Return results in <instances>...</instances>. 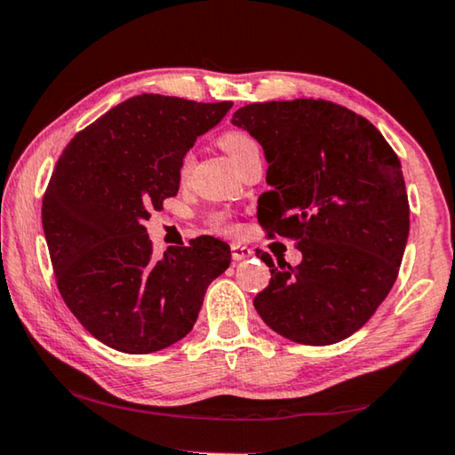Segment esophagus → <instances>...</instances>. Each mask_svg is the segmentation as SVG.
I'll return each instance as SVG.
<instances>
[{"label": "esophagus", "mask_w": 455, "mask_h": 455, "mask_svg": "<svg viewBox=\"0 0 455 455\" xmlns=\"http://www.w3.org/2000/svg\"><path fill=\"white\" fill-rule=\"evenodd\" d=\"M230 255H233V261H244V259L253 255V251L244 247V244H233V247H230Z\"/></svg>", "instance_id": "1"}]
</instances>
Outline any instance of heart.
<instances>
[{
	"instance_id": "obj_1",
	"label": "heart",
	"mask_w": 455,
	"mask_h": 455,
	"mask_svg": "<svg viewBox=\"0 0 455 455\" xmlns=\"http://www.w3.org/2000/svg\"><path fill=\"white\" fill-rule=\"evenodd\" d=\"M220 146H222V149L227 151V154L230 156V160H233L235 164H239L243 157L249 154V151H253V149L259 148L253 137H251L247 132H241V129H233V132L222 133ZM190 165H192V156L186 154L182 164H180V176H182V178L188 176ZM211 225L216 230H228L230 228L228 219H227V216H222V214L212 216Z\"/></svg>"
}]
</instances>
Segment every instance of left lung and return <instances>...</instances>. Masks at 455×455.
<instances>
[{"label": "left lung", "instance_id": "obj_1", "mask_svg": "<svg viewBox=\"0 0 455 455\" xmlns=\"http://www.w3.org/2000/svg\"><path fill=\"white\" fill-rule=\"evenodd\" d=\"M233 124L261 143L271 186L257 219L291 239L301 263L275 267L253 301L287 340L328 346L355 334L391 291L409 236L401 162L363 115L323 99L244 105Z\"/></svg>", "mask_w": 455, "mask_h": 455}]
</instances>
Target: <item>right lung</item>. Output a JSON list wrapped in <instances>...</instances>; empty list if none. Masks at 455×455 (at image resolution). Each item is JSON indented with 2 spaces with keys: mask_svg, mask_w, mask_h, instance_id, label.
Listing matches in <instances>:
<instances>
[{
  "mask_svg": "<svg viewBox=\"0 0 455 455\" xmlns=\"http://www.w3.org/2000/svg\"><path fill=\"white\" fill-rule=\"evenodd\" d=\"M233 103L143 92L113 107L64 148L42 198V227L64 304L83 328L127 355L188 334L206 287L230 265L212 236L164 257L143 222L178 194L180 164Z\"/></svg>",
  "mask_w": 455,
  "mask_h": 455,
  "instance_id": "1",
  "label": "right lung"
}]
</instances>
